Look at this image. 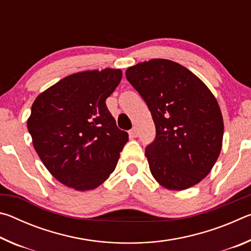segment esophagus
<instances>
[{
    "mask_svg": "<svg viewBox=\"0 0 251 251\" xmlns=\"http://www.w3.org/2000/svg\"><path fill=\"white\" fill-rule=\"evenodd\" d=\"M128 134H129V136L131 138H135V137H137L138 136V131H137V128H136V127H133V128H131L129 131H128Z\"/></svg>",
    "mask_w": 251,
    "mask_h": 251,
    "instance_id": "obj_1",
    "label": "esophagus"
}]
</instances>
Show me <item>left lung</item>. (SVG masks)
I'll return each instance as SVG.
<instances>
[{
  "label": "left lung",
  "instance_id": "obj_1",
  "mask_svg": "<svg viewBox=\"0 0 251 251\" xmlns=\"http://www.w3.org/2000/svg\"><path fill=\"white\" fill-rule=\"evenodd\" d=\"M151 110L156 127L145 155L151 175L167 189L198 184L222 151L224 122L208 87L186 67L155 58L126 71Z\"/></svg>",
  "mask_w": 251,
  "mask_h": 251
}]
</instances>
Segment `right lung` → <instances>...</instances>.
<instances>
[{"label":"right lung","instance_id":"obj_1","mask_svg":"<svg viewBox=\"0 0 251 251\" xmlns=\"http://www.w3.org/2000/svg\"><path fill=\"white\" fill-rule=\"evenodd\" d=\"M122 71L72 74L36 97L27 129L44 166L76 190L99 187L115 169L128 134L120 129L105 100Z\"/></svg>","mask_w":251,"mask_h":251}]
</instances>
